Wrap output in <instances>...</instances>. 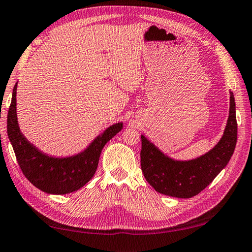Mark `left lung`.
<instances>
[{
	"label": "left lung",
	"mask_w": 252,
	"mask_h": 252,
	"mask_svg": "<svg viewBox=\"0 0 252 252\" xmlns=\"http://www.w3.org/2000/svg\"><path fill=\"white\" fill-rule=\"evenodd\" d=\"M229 94V116L224 134L205 155L192 160H174L141 135V171L157 192L179 198L195 196L229 162L237 142L236 104L234 93Z\"/></svg>",
	"instance_id": "obj_1"
}]
</instances>
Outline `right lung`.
Masks as SVG:
<instances>
[{
  "instance_id": "add662e5",
  "label": "right lung",
  "mask_w": 252,
  "mask_h": 252,
  "mask_svg": "<svg viewBox=\"0 0 252 252\" xmlns=\"http://www.w3.org/2000/svg\"><path fill=\"white\" fill-rule=\"evenodd\" d=\"M16 89L17 83L8 108L7 136L24 175L37 189L48 194L63 195L78 191L93 178L102 149L122 130L123 123L106 128L81 153L64 158L50 157L41 153L21 132L16 114Z\"/></svg>"
}]
</instances>
